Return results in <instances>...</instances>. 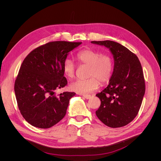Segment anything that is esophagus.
I'll return each instance as SVG.
<instances>
[{
    "mask_svg": "<svg viewBox=\"0 0 161 161\" xmlns=\"http://www.w3.org/2000/svg\"><path fill=\"white\" fill-rule=\"evenodd\" d=\"M83 97L86 99H90L91 98V96L90 95H85V96H83Z\"/></svg>",
    "mask_w": 161,
    "mask_h": 161,
    "instance_id": "34e87169",
    "label": "esophagus"
}]
</instances>
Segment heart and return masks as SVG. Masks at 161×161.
<instances>
[{"label":"heart","instance_id":"b5f03b06","mask_svg":"<svg viewBox=\"0 0 161 161\" xmlns=\"http://www.w3.org/2000/svg\"><path fill=\"white\" fill-rule=\"evenodd\" d=\"M78 62L88 66L86 80H78L69 85L71 91L80 94H86L96 90L101 84L106 83L110 80L113 69V61L111 57L107 53L101 54L100 52L86 48L77 54ZM63 72L65 76L71 79L74 77L76 65L70 59L64 60Z\"/></svg>","mask_w":161,"mask_h":161}]
</instances>
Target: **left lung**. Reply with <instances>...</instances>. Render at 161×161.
<instances>
[{"instance_id":"obj_1","label":"left lung","mask_w":161,"mask_h":161,"mask_svg":"<svg viewBox=\"0 0 161 161\" xmlns=\"http://www.w3.org/2000/svg\"><path fill=\"white\" fill-rule=\"evenodd\" d=\"M109 49L114 59V67L109 85L96 94L101 106L96 111L106 125L121 127L136 117L145 92L141 63L137 57L123 45L112 41H91Z\"/></svg>"}]
</instances>
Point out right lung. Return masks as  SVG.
I'll return each instance as SVG.
<instances>
[{"instance_id":"right-lung-1","label":"right lung","mask_w":161,"mask_h":161,"mask_svg":"<svg viewBox=\"0 0 161 161\" xmlns=\"http://www.w3.org/2000/svg\"><path fill=\"white\" fill-rule=\"evenodd\" d=\"M81 43L50 42L34 49L23 61L14 92L21 114L32 125L50 128L65 115L69 100L76 94L64 92L57 97L54 91L67 85L64 62Z\"/></svg>"}]
</instances>
